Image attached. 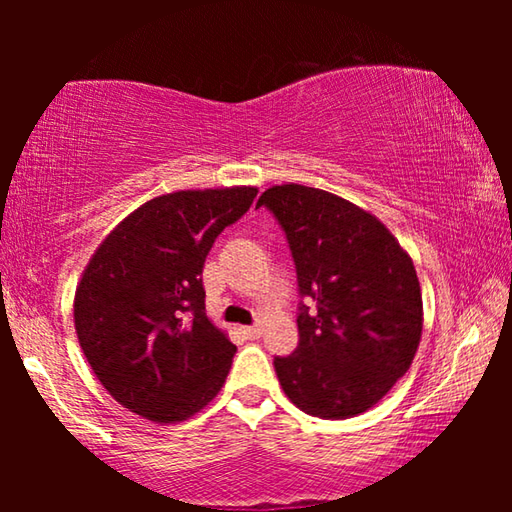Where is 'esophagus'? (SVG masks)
<instances>
[{"label": "esophagus", "instance_id": "34e87169", "mask_svg": "<svg viewBox=\"0 0 512 512\" xmlns=\"http://www.w3.org/2000/svg\"><path fill=\"white\" fill-rule=\"evenodd\" d=\"M244 334H246V339H257V336L262 334V327H259V325L244 327Z\"/></svg>", "mask_w": 512, "mask_h": 512}]
</instances>
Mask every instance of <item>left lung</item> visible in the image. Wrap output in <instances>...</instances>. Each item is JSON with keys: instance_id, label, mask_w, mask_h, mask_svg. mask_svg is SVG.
I'll list each match as a JSON object with an SVG mask.
<instances>
[{"instance_id": "obj_1", "label": "left lung", "mask_w": 512, "mask_h": 512, "mask_svg": "<svg viewBox=\"0 0 512 512\" xmlns=\"http://www.w3.org/2000/svg\"><path fill=\"white\" fill-rule=\"evenodd\" d=\"M257 207L275 216L298 275V348L275 357L282 391L309 415L354 418L409 370L422 336L411 257L375 216L341 196L277 185Z\"/></svg>"}]
</instances>
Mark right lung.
I'll return each instance as SVG.
<instances>
[{
    "mask_svg": "<svg viewBox=\"0 0 512 512\" xmlns=\"http://www.w3.org/2000/svg\"><path fill=\"white\" fill-rule=\"evenodd\" d=\"M255 196L230 187L153 198L85 268L74 298L81 350L103 388L146 420H187L228 377L237 345L205 314L203 266Z\"/></svg>",
    "mask_w": 512,
    "mask_h": 512,
    "instance_id": "add662e5",
    "label": "right lung"
}]
</instances>
